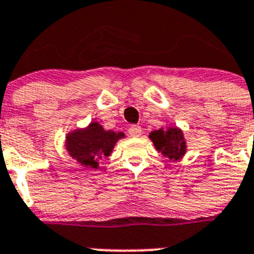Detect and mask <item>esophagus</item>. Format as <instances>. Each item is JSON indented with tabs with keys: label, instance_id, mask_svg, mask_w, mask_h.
<instances>
[{
	"label": "esophagus",
	"instance_id": "1",
	"mask_svg": "<svg viewBox=\"0 0 254 254\" xmlns=\"http://www.w3.org/2000/svg\"><path fill=\"white\" fill-rule=\"evenodd\" d=\"M129 134L131 136H134V138H136V136H139L141 134V127L139 125H131L129 127Z\"/></svg>",
	"mask_w": 254,
	"mask_h": 254
}]
</instances>
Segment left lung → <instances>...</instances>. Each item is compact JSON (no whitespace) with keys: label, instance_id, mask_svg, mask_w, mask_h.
Segmentation results:
<instances>
[{"label":"left lung","instance_id":"left-lung-1","mask_svg":"<svg viewBox=\"0 0 254 254\" xmlns=\"http://www.w3.org/2000/svg\"><path fill=\"white\" fill-rule=\"evenodd\" d=\"M149 138L158 152L173 161L181 158L186 152V141L184 139V134L178 127L154 130L149 134Z\"/></svg>","mask_w":254,"mask_h":254}]
</instances>
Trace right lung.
Returning a JSON list of instances; mask_svg holds the SVG:
<instances>
[{
	"instance_id": "right-lung-1",
	"label": "right lung",
	"mask_w": 254,
	"mask_h": 254,
	"mask_svg": "<svg viewBox=\"0 0 254 254\" xmlns=\"http://www.w3.org/2000/svg\"><path fill=\"white\" fill-rule=\"evenodd\" d=\"M120 138H124V132L106 131L99 123L93 122L86 129L73 131L67 136V150L83 166L97 168L100 159L110 155Z\"/></svg>"
}]
</instances>
